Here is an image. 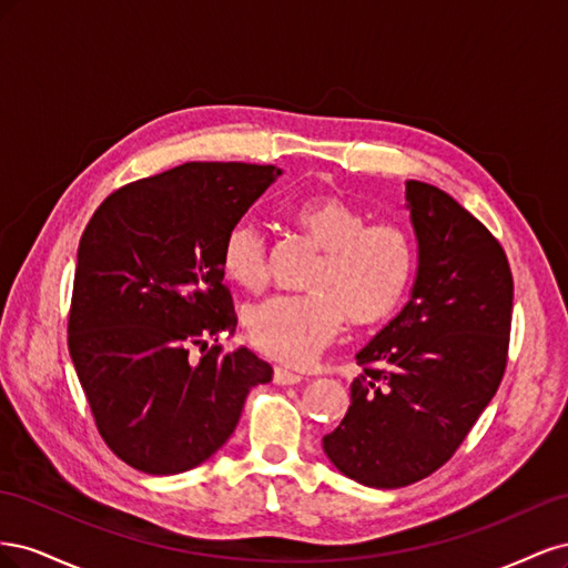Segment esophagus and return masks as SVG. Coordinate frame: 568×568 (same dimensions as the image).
<instances>
[{"mask_svg": "<svg viewBox=\"0 0 568 568\" xmlns=\"http://www.w3.org/2000/svg\"><path fill=\"white\" fill-rule=\"evenodd\" d=\"M303 376L296 374V372H288L284 367H274V384L280 386H294V384H301Z\"/></svg>", "mask_w": 568, "mask_h": 568, "instance_id": "esophagus-1", "label": "esophagus"}]
</instances>
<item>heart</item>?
<instances>
[{"instance_id": "heart-1", "label": "heart", "mask_w": 568, "mask_h": 568, "mask_svg": "<svg viewBox=\"0 0 568 568\" xmlns=\"http://www.w3.org/2000/svg\"><path fill=\"white\" fill-rule=\"evenodd\" d=\"M288 217L324 251L307 282L311 294L257 301L246 307L244 324L263 355L303 367L336 341L346 315L355 324H376L398 311L415 277L417 255L403 227L369 225L367 213L332 194L294 203ZM220 270L242 288H263L270 277L265 234L251 222H236L222 239Z\"/></svg>"}]
</instances>
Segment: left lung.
I'll return each mask as SVG.
<instances>
[{"label":"left lung","instance_id":"1","mask_svg":"<svg viewBox=\"0 0 568 568\" xmlns=\"http://www.w3.org/2000/svg\"><path fill=\"white\" fill-rule=\"evenodd\" d=\"M417 236L409 301L355 355L351 407L322 448L369 488H403L448 462L507 367L514 282L500 242L443 189L407 180Z\"/></svg>","mask_w":568,"mask_h":568}]
</instances>
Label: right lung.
I'll return each instance as SVG.
<instances>
[{"mask_svg": "<svg viewBox=\"0 0 568 568\" xmlns=\"http://www.w3.org/2000/svg\"><path fill=\"white\" fill-rule=\"evenodd\" d=\"M274 165L184 163L120 186L78 246L68 351L101 438L130 467L182 474L213 457L272 367L248 348H189L234 329L220 246ZM217 341V338H215Z\"/></svg>", "mask_w": 568, "mask_h": 568, "instance_id": "obj_1", "label": "right lung"}]
</instances>
